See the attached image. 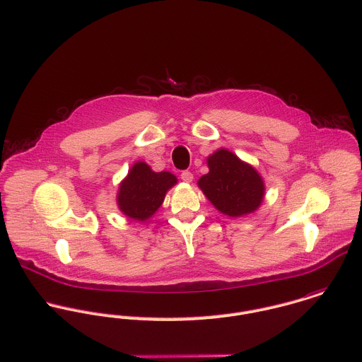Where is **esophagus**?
Masks as SVG:
<instances>
[{
    "instance_id": "1",
    "label": "esophagus",
    "mask_w": 362,
    "mask_h": 362,
    "mask_svg": "<svg viewBox=\"0 0 362 362\" xmlns=\"http://www.w3.org/2000/svg\"><path fill=\"white\" fill-rule=\"evenodd\" d=\"M181 180H182L184 182H192L194 174L189 173V171H182V173H181Z\"/></svg>"
}]
</instances>
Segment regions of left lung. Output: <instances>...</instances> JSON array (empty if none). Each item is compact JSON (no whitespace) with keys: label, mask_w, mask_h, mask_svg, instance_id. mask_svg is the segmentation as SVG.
I'll use <instances>...</instances> for the list:
<instances>
[{"label":"left lung","mask_w":362,"mask_h":362,"mask_svg":"<svg viewBox=\"0 0 362 362\" xmlns=\"http://www.w3.org/2000/svg\"><path fill=\"white\" fill-rule=\"evenodd\" d=\"M206 164L209 173L197 184L221 214L238 218L257 211L263 202L266 185L253 165L226 148L208 156Z\"/></svg>","instance_id":"obj_1"}]
</instances>
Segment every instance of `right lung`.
Masks as SVG:
<instances>
[{
    "label": "right lung",
    "mask_w": 362,
    "mask_h": 362,
    "mask_svg": "<svg viewBox=\"0 0 362 362\" xmlns=\"http://www.w3.org/2000/svg\"><path fill=\"white\" fill-rule=\"evenodd\" d=\"M178 182L168 171L156 173L144 161H136L119 184L117 208L129 219L146 222L163 205L167 192Z\"/></svg>",
    "instance_id": "add662e5"
}]
</instances>
